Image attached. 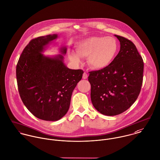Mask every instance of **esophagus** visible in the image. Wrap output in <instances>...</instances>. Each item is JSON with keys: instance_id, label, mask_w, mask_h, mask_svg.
<instances>
[{"instance_id": "34e87169", "label": "esophagus", "mask_w": 160, "mask_h": 160, "mask_svg": "<svg viewBox=\"0 0 160 160\" xmlns=\"http://www.w3.org/2000/svg\"><path fill=\"white\" fill-rule=\"evenodd\" d=\"M88 78V74L86 72H84L83 74V79H87Z\"/></svg>"}]
</instances>
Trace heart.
Returning a JSON list of instances; mask_svg holds the SVG:
<instances>
[{"label": "heart", "mask_w": 160, "mask_h": 160, "mask_svg": "<svg viewBox=\"0 0 160 160\" xmlns=\"http://www.w3.org/2000/svg\"><path fill=\"white\" fill-rule=\"evenodd\" d=\"M76 53H68L69 59L80 63L81 58H88L90 66L95 69H102L115 58L118 50L119 44L113 37L94 36L85 39L75 46Z\"/></svg>", "instance_id": "b5f03b06"}]
</instances>
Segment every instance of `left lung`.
Instances as JSON below:
<instances>
[{"mask_svg":"<svg viewBox=\"0 0 160 160\" xmlns=\"http://www.w3.org/2000/svg\"><path fill=\"white\" fill-rule=\"evenodd\" d=\"M119 40V53L106 67L90 72L91 99L93 106L106 116L120 114L134 103L143 83V61L135 44L128 38Z\"/></svg>","mask_w":160,"mask_h":160,"instance_id":"obj_1","label":"left lung"}]
</instances>
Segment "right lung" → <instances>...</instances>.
Masks as SVG:
<instances>
[{"mask_svg":"<svg viewBox=\"0 0 160 160\" xmlns=\"http://www.w3.org/2000/svg\"><path fill=\"white\" fill-rule=\"evenodd\" d=\"M57 34L32 39L24 48L17 64L16 76L20 98L30 112L48 121L61 119L67 112L72 92L83 71L65 67L63 56L54 58L41 52ZM62 54L66 48L62 49Z\"/></svg>","mask_w":160,"mask_h":160,"instance_id":"1","label":"right lung"}]
</instances>
